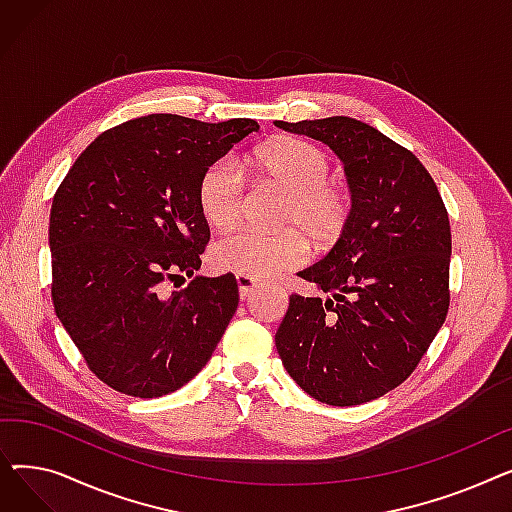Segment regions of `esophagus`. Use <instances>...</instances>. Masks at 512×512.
<instances>
[{
    "label": "esophagus",
    "mask_w": 512,
    "mask_h": 512,
    "mask_svg": "<svg viewBox=\"0 0 512 512\" xmlns=\"http://www.w3.org/2000/svg\"><path fill=\"white\" fill-rule=\"evenodd\" d=\"M236 284H238L240 299H247L249 294H253L259 288V282L249 278V276H236Z\"/></svg>",
    "instance_id": "1"
}]
</instances>
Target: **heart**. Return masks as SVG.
Segmentation results:
<instances>
[{"instance_id":"1","label":"heart","mask_w":512,"mask_h":512,"mask_svg":"<svg viewBox=\"0 0 512 512\" xmlns=\"http://www.w3.org/2000/svg\"><path fill=\"white\" fill-rule=\"evenodd\" d=\"M240 170L286 193L278 220L284 230L274 234L242 230L222 238L211 251L215 270L253 280L270 278L307 261L305 235L315 247L326 249L346 230L353 213L351 195L330 182V159L315 145L297 139L267 143L247 155ZM197 201L211 228L232 230L247 201L240 172L226 159L213 161L201 174Z\"/></svg>"}]
</instances>
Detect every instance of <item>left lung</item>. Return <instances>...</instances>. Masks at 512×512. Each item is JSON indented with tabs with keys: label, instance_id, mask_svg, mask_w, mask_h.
<instances>
[{
	"label": "left lung",
	"instance_id": "8db88e82",
	"mask_svg": "<svg viewBox=\"0 0 512 512\" xmlns=\"http://www.w3.org/2000/svg\"><path fill=\"white\" fill-rule=\"evenodd\" d=\"M274 124L326 143L353 197L332 251L299 274L328 299L292 294L278 355L315 400L363 405L405 382L444 324L448 211L421 161L373 126L346 116Z\"/></svg>",
	"mask_w": 512,
	"mask_h": 512
}]
</instances>
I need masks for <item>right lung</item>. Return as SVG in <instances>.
I'll use <instances>...</instances> for the list:
<instances>
[{"instance_id":"obj_1","label":"right lung","mask_w":512,"mask_h":512,"mask_svg":"<svg viewBox=\"0 0 512 512\" xmlns=\"http://www.w3.org/2000/svg\"><path fill=\"white\" fill-rule=\"evenodd\" d=\"M257 130L249 118L151 114L99 134L68 170L49 215L51 299L103 384L157 398L211 359L238 307L236 278L164 286L201 267V174Z\"/></svg>"}]
</instances>
